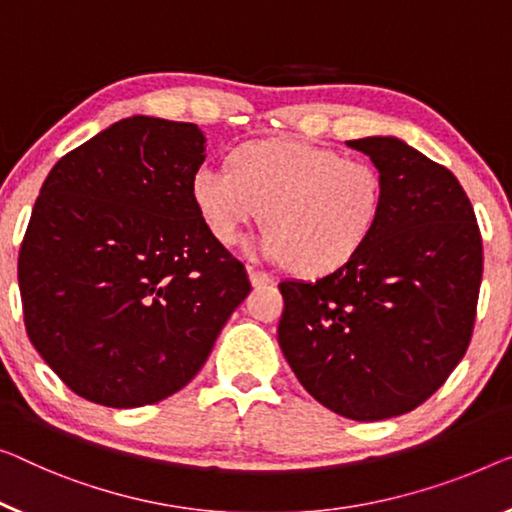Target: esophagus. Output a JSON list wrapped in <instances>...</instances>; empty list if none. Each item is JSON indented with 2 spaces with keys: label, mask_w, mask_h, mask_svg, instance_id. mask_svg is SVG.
Returning a JSON list of instances; mask_svg holds the SVG:
<instances>
[{
  "label": "esophagus",
  "mask_w": 512,
  "mask_h": 512,
  "mask_svg": "<svg viewBox=\"0 0 512 512\" xmlns=\"http://www.w3.org/2000/svg\"><path fill=\"white\" fill-rule=\"evenodd\" d=\"M248 278H250V282H253V287H262V285H269V282H273L271 273H264V271H259V269H253V266H250V269H248Z\"/></svg>",
  "instance_id": "obj_1"
}]
</instances>
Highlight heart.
<instances>
[{
	"instance_id": "heart-1",
	"label": "heart",
	"mask_w": 512,
	"mask_h": 512,
	"mask_svg": "<svg viewBox=\"0 0 512 512\" xmlns=\"http://www.w3.org/2000/svg\"><path fill=\"white\" fill-rule=\"evenodd\" d=\"M190 195L207 230L225 246L241 241L264 211L269 230L250 253L312 276L361 253L384 209L375 165L303 140L241 144L230 165L207 160L190 177Z\"/></svg>"
}]
</instances>
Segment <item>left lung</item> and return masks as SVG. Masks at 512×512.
I'll return each instance as SVG.
<instances>
[{"label": "left lung", "instance_id": "8db88e82", "mask_svg": "<svg viewBox=\"0 0 512 512\" xmlns=\"http://www.w3.org/2000/svg\"><path fill=\"white\" fill-rule=\"evenodd\" d=\"M384 181L361 253L324 278L282 280L278 342L317 402L352 421L423 404L467 352L483 241L451 170L391 135L349 140Z\"/></svg>", "mask_w": 512, "mask_h": 512}]
</instances>
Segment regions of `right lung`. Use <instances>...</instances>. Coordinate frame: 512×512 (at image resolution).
I'll return each mask as SVG.
<instances>
[{
	"label": "right lung",
	"mask_w": 512,
	"mask_h": 512,
	"mask_svg": "<svg viewBox=\"0 0 512 512\" xmlns=\"http://www.w3.org/2000/svg\"><path fill=\"white\" fill-rule=\"evenodd\" d=\"M204 142L195 124L135 114L43 181L18 257L22 312L80 398L114 409L170 398L250 292L190 195Z\"/></svg>",
	"instance_id": "right-lung-1"
}]
</instances>
